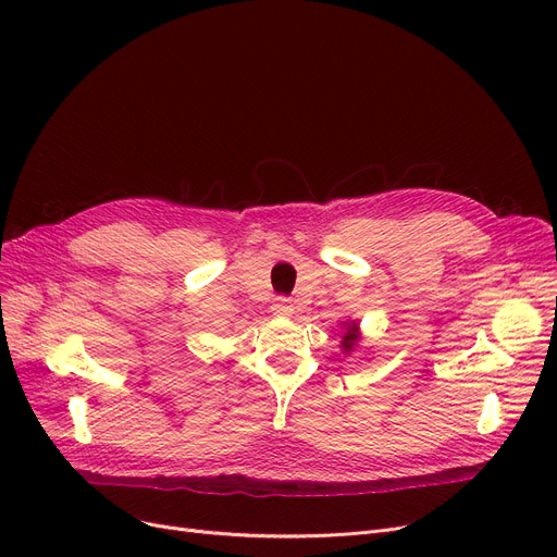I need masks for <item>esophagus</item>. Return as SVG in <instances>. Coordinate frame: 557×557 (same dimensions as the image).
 <instances>
[{
    "label": "esophagus",
    "mask_w": 557,
    "mask_h": 557,
    "mask_svg": "<svg viewBox=\"0 0 557 557\" xmlns=\"http://www.w3.org/2000/svg\"><path fill=\"white\" fill-rule=\"evenodd\" d=\"M271 309H273V313L280 315V318H290V315H294V305H290L286 298H277Z\"/></svg>",
    "instance_id": "obj_1"
}]
</instances>
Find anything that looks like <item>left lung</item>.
Listing matches in <instances>:
<instances>
[{"label":"left lung","instance_id":"left-lung-1","mask_svg":"<svg viewBox=\"0 0 557 557\" xmlns=\"http://www.w3.org/2000/svg\"><path fill=\"white\" fill-rule=\"evenodd\" d=\"M343 330L345 332L341 336V352L345 357H349V355H355L357 349H359V345L363 341V334H361L359 320H343Z\"/></svg>","mask_w":557,"mask_h":557}]
</instances>
